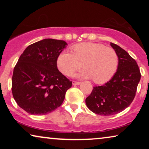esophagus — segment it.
<instances>
[{
	"instance_id": "obj_1",
	"label": "esophagus",
	"mask_w": 149,
	"mask_h": 149,
	"mask_svg": "<svg viewBox=\"0 0 149 149\" xmlns=\"http://www.w3.org/2000/svg\"><path fill=\"white\" fill-rule=\"evenodd\" d=\"M81 84V82H78V81H72L73 85H79Z\"/></svg>"
}]
</instances>
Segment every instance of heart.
Returning <instances> with one entry per match:
<instances>
[{"label":"heart","instance_id":"obj_1","mask_svg":"<svg viewBox=\"0 0 149 149\" xmlns=\"http://www.w3.org/2000/svg\"><path fill=\"white\" fill-rule=\"evenodd\" d=\"M70 51L61 52L57 58V66L63 74L70 76L82 66V71L74 75L76 78L93 79L95 83H104L115 74L118 56L113 49L102 44L82 42L72 47Z\"/></svg>","mask_w":149,"mask_h":149}]
</instances>
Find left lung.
<instances>
[{"mask_svg": "<svg viewBox=\"0 0 149 149\" xmlns=\"http://www.w3.org/2000/svg\"><path fill=\"white\" fill-rule=\"evenodd\" d=\"M111 46L118 56L117 72L104 85L93 87L91 94L85 99L91 111L104 116L115 115L129 107L141 77L135 60L117 45L111 42Z\"/></svg>", "mask_w": 149, "mask_h": 149, "instance_id": "left-lung-1", "label": "left lung"}]
</instances>
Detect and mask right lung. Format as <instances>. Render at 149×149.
Returning a JSON list of instances; mask_svg holds the SVG:
<instances>
[{
	"label": "right lung",
	"mask_w": 149,
	"mask_h": 149,
	"mask_svg": "<svg viewBox=\"0 0 149 149\" xmlns=\"http://www.w3.org/2000/svg\"><path fill=\"white\" fill-rule=\"evenodd\" d=\"M64 40L45 38L30 45L20 56L12 77L18 106L31 115H46L60 107L72 82L58 70L57 58Z\"/></svg>",
	"instance_id": "obj_1"
}]
</instances>
